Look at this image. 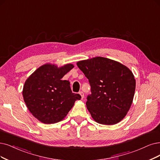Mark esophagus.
I'll use <instances>...</instances> for the list:
<instances>
[{"label": "esophagus", "instance_id": "esophagus-1", "mask_svg": "<svg viewBox=\"0 0 160 160\" xmlns=\"http://www.w3.org/2000/svg\"><path fill=\"white\" fill-rule=\"evenodd\" d=\"M80 96H81V99H83L84 98V94L83 92H80Z\"/></svg>", "mask_w": 160, "mask_h": 160}]
</instances>
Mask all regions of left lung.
Wrapping results in <instances>:
<instances>
[{
  "mask_svg": "<svg viewBox=\"0 0 160 160\" xmlns=\"http://www.w3.org/2000/svg\"><path fill=\"white\" fill-rule=\"evenodd\" d=\"M76 64L89 80L92 93L87 98L86 108L93 119L106 125L122 121L134 96L136 80L132 71L119 62L102 57Z\"/></svg>",
  "mask_w": 160,
  "mask_h": 160,
  "instance_id": "left-lung-1",
  "label": "left lung"
}]
</instances>
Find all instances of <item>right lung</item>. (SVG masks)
Here are the masks:
<instances>
[{
	"mask_svg": "<svg viewBox=\"0 0 160 160\" xmlns=\"http://www.w3.org/2000/svg\"><path fill=\"white\" fill-rule=\"evenodd\" d=\"M74 68L72 64L58 67L47 63L28 77L23 87L22 95L32 115L45 124H54L63 120L80 100L79 94L72 93L70 82L63 76Z\"/></svg>",
	"mask_w": 160,
	"mask_h": 160,
	"instance_id": "obj_1",
	"label": "right lung"
}]
</instances>
